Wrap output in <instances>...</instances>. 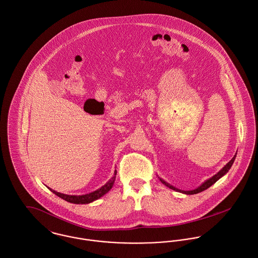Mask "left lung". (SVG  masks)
<instances>
[{
  "instance_id": "obj_1",
  "label": "left lung",
  "mask_w": 258,
  "mask_h": 258,
  "mask_svg": "<svg viewBox=\"0 0 258 258\" xmlns=\"http://www.w3.org/2000/svg\"><path fill=\"white\" fill-rule=\"evenodd\" d=\"M235 157H236V155H234L230 160H229V162H227L216 174H214L212 177H210L209 179H207L206 180L201 186H199L198 188H196V189H194V190H180V189H178V188H176V187H174V186H172V185H170L169 183H167V182H165L163 179H161V178H159V180L164 184V185H166L167 187H169L170 189H173V190H175V191H179V192H181V194H184V195H196V194H199V192H202V191H204V190H206L207 189L208 187H210L213 183H215L220 177H222L225 173H227L228 172V170L230 169V167H231V165H232V163L234 162V159H235Z\"/></svg>"
}]
</instances>
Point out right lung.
Instances as JSON below:
<instances>
[{"mask_svg":"<svg viewBox=\"0 0 258 258\" xmlns=\"http://www.w3.org/2000/svg\"><path fill=\"white\" fill-rule=\"evenodd\" d=\"M115 175H116V170H114V173H113V176L104 184L101 188L91 192V194H88V195H83V196H69V195H63V194H60V192H57L55 190H52V188H50L52 190V192L57 196L58 198L64 200L66 202L68 203H71V204H76V205H86V204H90V203H93L97 200H99L100 198H102L103 196H104L106 192H108L110 190V188L112 187L113 183H114V180H115Z\"/></svg>","mask_w":258,"mask_h":258,"instance_id":"add662e5","label":"right lung"}]
</instances>
